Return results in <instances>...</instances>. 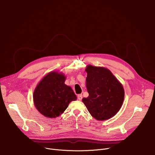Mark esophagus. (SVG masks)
<instances>
[{"label":"esophagus","mask_w":155,"mask_h":155,"mask_svg":"<svg viewBox=\"0 0 155 155\" xmlns=\"http://www.w3.org/2000/svg\"><path fill=\"white\" fill-rule=\"evenodd\" d=\"M78 99L79 101H81L82 99V94H78Z\"/></svg>","instance_id":"1"}]
</instances>
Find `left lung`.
<instances>
[{
	"label": "left lung",
	"instance_id": "left-lung-1",
	"mask_svg": "<svg viewBox=\"0 0 155 155\" xmlns=\"http://www.w3.org/2000/svg\"><path fill=\"white\" fill-rule=\"evenodd\" d=\"M86 86L89 93L83 102L96 120L104 121L115 116L120 110L124 98L122 84L110 70L87 65Z\"/></svg>",
	"mask_w": 155,
	"mask_h": 155
}]
</instances>
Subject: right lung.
<instances>
[{
  "instance_id": "add662e5",
  "label": "right lung",
  "mask_w": 155,
  "mask_h": 155,
  "mask_svg": "<svg viewBox=\"0 0 155 155\" xmlns=\"http://www.w3.org/2000/svg\"><path fill=\"white\" fill-rule=\"evenodd\" d=\"M66 77L58 71L47 74L37 85L33 94L35 107L45 117L60 116L71 102L77 100L71 87L64 82Z\"/></svg>"
}]
</instances>
